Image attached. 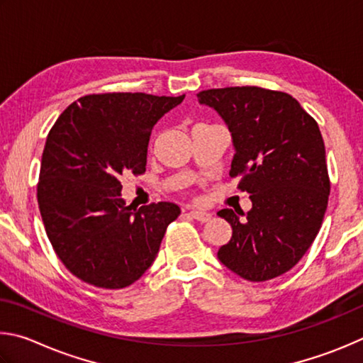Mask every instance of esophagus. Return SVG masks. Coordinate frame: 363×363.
<instances>
[{
  "label": "esophagus",
  "mask_w": 363,
  "mask_h": 363,
  "mask_svg": "<svg viewBox=\"0 0 363 363\" xmlns=\"http://www.w3.org/2000/svg\"><path fill=\"white\" fill-rule=\"evenodd\" d=\"M188 215H189V217H191V218L201 221V223H206V221H208V220L212 218L211 213L201 212V211H191V212H188Z\"/></svg>",
  "instance_id": "obj_1"
}]
</instances>
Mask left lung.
I'll use <instances>...</instances> for the list:
<instances>
[{"label":"left lung","mask_w":363,"mask_h":363,"mask_svg":"<svg viewBox=\"0 0 363 363\" xmlns=\"http://www.w3.org/2000/svg\"><path fill=\"white\" fill-rule=\"evenodd\" d=\"M198 100L231 130L236 155L230 177H240L238 188L252 201L245 218L231 208L218 212L233 228L220 262L250 282L282 276L314 242L327 211L330 177L319 125L281 91L207 89Z\"/></svg>","instance_id":"obj_1"}]
</instances>
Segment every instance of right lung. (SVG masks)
Instances as JSON below:
<instances>
[{
    "mask_svg": "<svg viewBox=\"0 0 363 363\" xmlns=\"http://www.w3.org/2000/svg\"><path fill=\"white\" fill-rule=\"evenodd\" d=\"M180 97L91 94L73 101L49 130L36 196L52 249L65 268L100 289H124L150 268L180 208L132 211L121 177L145 174L150 135Z\"/></svg>",
    "mask_w": 363,
    "mask_h": 363,
    "instance_id": "obj_1",
    "label": "right lung"
}]
</instances>
